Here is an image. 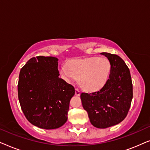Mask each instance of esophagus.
I'll list each match as a JSON object with an SVG mask.
<instances>
[{
    "label": "esophagus",
    "instance_id": "obj_1",
    "mask_svg": "<svg viewBox=\"0 0 150 150\" xmlns=\"http://www.w3.org/2000/svg\"><path fill=\"white\" fill-rule=\"evenodd\" d=\"M80 93H81V91H80V90L79 89H75V95L76 96H80Z\"/></svg>",
    "mask_w": 150,
    "mask_h": 150
}]
</instances>
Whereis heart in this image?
Segmentation results:
<instances>
[{
  "label": "heart",
  "instance_id": "obj_1",
  "mask_svg": "<svg viewBox=\"0 0 150 150\" xmlns=\"http://www.w3.org/2000/svg\"><path fill=\"white\" fill-rule=\"evenodd\" d=\"M110 63L105 57L74 59L67 66H62L60 74L65 81L79 79L80 85L87 91H96L103 87L109 76Z\"/></svg>",
  "mask_w": 150,
  "mask_h": 150
}]
</instances>
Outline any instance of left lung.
Segmentation results:
<instances>
[{
  "mask_svg": "<svg viewBox=\"0 0 150 150\" xmlns=\"http://www.w3.org/2000/svg\"><path fill=\"white\" fill-rule=\"evenodd\" d=\"M110 63V72L101 89L92 93H81L83 108L90 122L98 128H106L120 124L126 117L132 99V83L128 67L116 54L100 53Z\"/></svg>",
  "mask_w": 150,
  "mask_h": 150,
  "instance_id": "left-lung-1",
  "label": "left lung"
}]
</instances>
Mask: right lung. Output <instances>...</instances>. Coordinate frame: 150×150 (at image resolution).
<instances>
[{"instance_id": "add662e5", "label": "right lung", "mask_w": 150, "mask_h": 150, "mask_svg": "<svg viewBox=\"0 0 150 150\" xmlns=\"http://www.w3.org/2000/svg\"><path fill=\"white\" fill-rule=\"evenodd\" d=\"M56 57L39 56L28 60L20 71L18 91L20 106L28 122L51 130L67 120L72 85L59 78Z\"/></svg>"}]
</instances>
